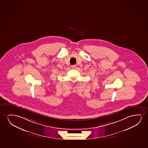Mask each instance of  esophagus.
Here are the masks:
<instances>
[{"instance_id":"34e87169","label":"esophagus","mask_w":148,"mask_h":148,"mask_svg":"<svg viewBox=\"0 0 148 148\" xmlns=\"http://www.w3.org/2000/svg\"><path fill=\"white\" fill-rule=\"evenodd\" d=\"M71 68H72V69H75V68H76V66H75V65H72V66H71Z\"/></svg>"}]
</instances>
